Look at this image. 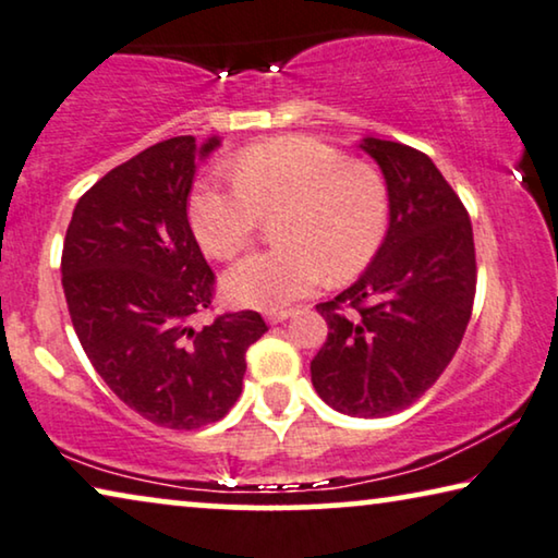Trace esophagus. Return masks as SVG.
I'll list each match as a JSON object with an SVG mask.
<instances>
[{
	"label": "esophagus",
	"mask_w": 558,
	"mask_h": 558,
	"mask_svg": "<svg viewBox=\"0 0 558 558\" xmlns=\"http://www.w3.org/2000/svg\"><path fill=\"white\" fill-rule=\"evenodd\" d=\"M290 318V311L286 308V311H270L268 313V320L270 324H282V320H288Z\"/></svg>",
	"instance_id": "34e87169"
}]
</instances>
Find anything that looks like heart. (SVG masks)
Masks as SVG:
<instances>
[{"mask_svg": "<svg viewBox=\"0 0 558 558\" xmlns=\"http://www.w3.org/2000/svg\"><path fill=\"white\" fill-rule=\"evenodd\" d=\"M234 186L199 182L190 199L192 230L217 260L240 255L278 219V250L250 255L225 276L234 303L278 311L318 286L359 276L379 253L389 194L379 171L313 136L255 144L232 161Z\"/></svg>", "mask_w": 558, "mask_h": 558, "instance_id": "b5f03b06", "label": "heart"}]
</instances>
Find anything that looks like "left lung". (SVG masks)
Listing matches in <instances>:
<instances>
[{"label": "left lung", "instance_id": "8db88e82", "mask_svg": "<svg viewBox=\"0 0 558 558\" xmlns=\"http://www.w3.org/2000/svg\"><path fill=\"white\" fill-rule=\"evenodd\" d=\"M389 192V230L354 286L316 308L328 339L311 361L318 397L351 417L402 412L458 351L475 298L468 209L427 154L364 138Z\"/></svg>", "mask_w": 558, "mask_h": 558}]
</instances>
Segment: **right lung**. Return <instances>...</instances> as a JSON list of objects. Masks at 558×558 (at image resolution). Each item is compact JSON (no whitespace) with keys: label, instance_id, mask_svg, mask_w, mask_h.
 I'll return each mask as SVG.
<instances>
[{"label":"right lung","instance_id":"obj_1","mask_svg":"<svg viewBox=\"0 0 558 558\" xmlns=\"http://www.w3.org/2000/svg\"><path fill=\"white\" fill-rule=\"evenodd\" d=\"M211 136H174L108 171L77 199L62 245L70 320L108 389L169 429L222 420L242 391L245 351L268 331L238 311L194 328L215 298V272L194 238L190 199Z\"/></svg>","mask_w":558,"mask_h":558}]
</instances>
